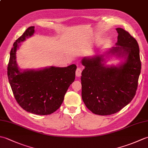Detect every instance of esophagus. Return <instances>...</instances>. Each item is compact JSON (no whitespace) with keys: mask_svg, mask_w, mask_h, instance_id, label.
Segmentation results:
<instances>
[{"mask_svg":"<svg viewBox=\"0 0 148 148\" xmlns=\"http://www.w3.org/2000/svg\"><path fill=\"white\" fill-rule=\"evenodd\" d=\"M81 72H82V69L81 67H77L76 71V75L77 77H79L81 75Z\"/></svg>","mask_w":148,"mask_h":148,"instance_id":"esophagus-1","label":"esophagus"}]
</instances>
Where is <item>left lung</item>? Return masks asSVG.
Instances as JSON below:
<instances>
[{"mask_svg": "<svg viewBox=\"0 0 148 148\" xmlns=\"http://www.w3.org/2000/svg\"><path fill=\"white\" fill-rule=\"evenodd\" d=\"M116 47L109 53L125 56L127 60L119 67H106L103 55L84 58L85 67L81 77L82 99L95 114H114L129 103L136 95L141 70L139 47L136 39L126 30L117 28Z\"/></svg>", "mask_w": 148, "mask_h": 148, "instance_id": "obj_1", "label": "left lung"}]
</instances>
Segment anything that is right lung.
<instances>
[{
    "instance_id": "obj_1",
    "label": "right lung",
    "mask_w": 148,
    "mask_h": 148,
    "mask_svg": "<svg viewBox=\"0 0 148 148\" xmlns=\"http://www.w3.org/2000/svg\"><path fill=\"white\" fill-rule=\"evenodd\" d=\"M34 29L28 28L13 44L8 76L14 98L22 108L33 114L48 115L60 107L68 88L74 81L77 67L72 64L67 67H50L21 72L16 61L18 44L32 36Z\"/></svg>"
}]
</instances>
